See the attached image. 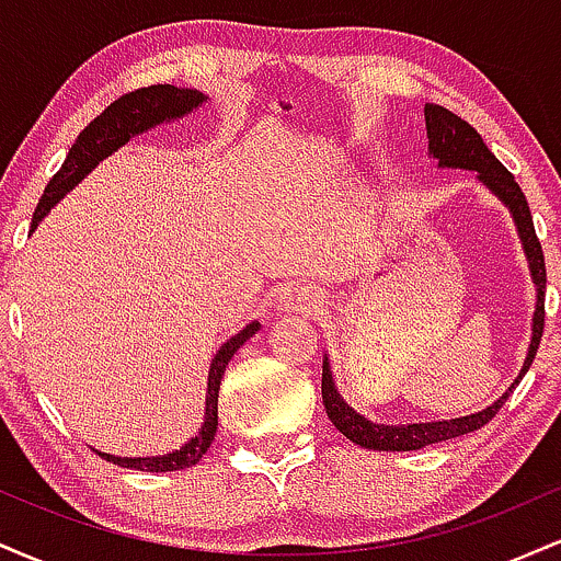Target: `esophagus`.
<instances>
[{
  "mask_svg": "<svg viewBox=\"0 0 561 561\" xmlns=\"http://www.w3.org/2000/svg\"><path fill=\"white\" fill-rule=\"evenodd\" d=\"M279 306H282V311H287V313H317L321 308V300L311 287L293 285L282 293Z\"/></svg>",
  "mask_w": 561,
  "mask_h": 561,
  "instance_id": "esophagus-1",
  "label": "esophagus"
}]
</instances>
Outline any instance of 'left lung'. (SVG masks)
Instances as JSON below:
<instances>
[{"label":"left lung","instance_id":"obj_1","mask_svg":"<svg viewBox=\"0 0 561 561\" xmlns=\"http://www.w3.org/2000/svg\"><path fill=\"white\" fill-rule=\"evenodd\" d=\"M424 121H427L430 158H435L440 169H467L478 173V182L485 184L488 190H491L493 195L506 205L508 214L514 218V224H517V234L519 240H523L527 263H530L533 285H536L533 337H530V347H527V358L523 369H519V375L512 382V388H508L499 401L488 405V409L474 411V414L459 416V420L420 422V424H377L366 420V416L358 414V411H353L351 405L343 401V396H340L337 388H334L330 358L324 356V369H321V398H324L327 416H330V422L347 437V440H353L362 448L416 450L424 446H433V443L450 440V437H459V435L480 430L482 424H488L495 414H499V409L506 403V398L512 396V390L517 388L519 379L527 375V369H530L533 358H536L538 353L540 337H543L546 263H543V250H540L536 227H533V216H530V208H527L523 190H519V184L514 182L512 173L499 163V158L488 150V145L482 141L480 134L474 131L465 118H459L456 113L446 111V107L427 102V105H424Z\"/></svg>","mask_w":561,"mask_h":561}]
</instances>
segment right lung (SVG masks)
I'll return each mask as SVG.
<instances>
[{
	"instance_id": "add662e5",
	"label": "right lung",
	"mask_w": 561,
	"mask_h": 561,
	"mask_svg": "<svg viewBox=\"0 0 561 561\" xmlns=\"http://www.w3.org/2000/svg\"><path fill=\"white\" fill-rule=\"evenodd\" d=\"M203 102H208V96L197 89H179L171 87V83H158V87H145L137 89V92H128L118 100L111 102L96 118L89 124L76 139V145L68 150L66 163L62 169L49 179L47 190H44L42 199H38L34 218H31V231L38 227L44 216L60 203L62 197L73 190L76 184L87 176L89 171L94 169L100 160L113 156L118 147H124L131 137H139L147 128H156L165 121H176L197 111ZM261 330L259 321H250L244 330H240L234 337H229L227 343L218 347V353L210 362L208 371V392H205V422L199 427L195 437L184 443L182 448L171 450V454L163 456H113V454H96L102 459L113 461V465L126 467V469H139V472H173V469H186L195 467L199 459H203L205 450L214 443L216 430H218V390H221L224 371L231 362L240 345L248 343L255 332Z\"/></svg>"
}]
</instances>
